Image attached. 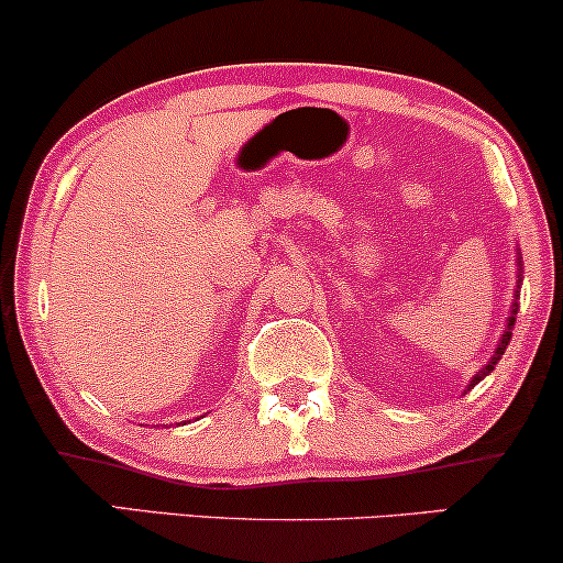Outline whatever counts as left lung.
Segmentation results:
<instances>
[{"instance_id":"left-lung-1","label":"left lung","mask_w":563,"mask_h":563,"mask_svg":"<svg viewBox=\"0 0 563 563\" xmlns=\"http://www.w3.org/2000/svg\"><path fill=\"white\" fill-rule=\"evenodd\" d=\"M519 287H522V258H519V253H517V289H515V302H511V313H509V321H506V329H504V334H501V339H498V346H496V352H494V357L488 360V365L485 367H481V373H475V378L470 380V386H467V391L470 388H473L475 384H481V380L488 376V373H494V367H496V363L498 360H501V355L506 352V346H509V342H511V329H515V318H517V300H519Z\"/></svg>"}]
</instances>
